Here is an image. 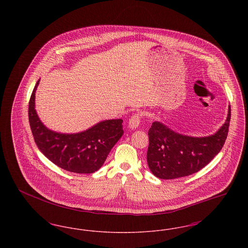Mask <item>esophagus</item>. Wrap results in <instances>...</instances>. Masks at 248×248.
Returning a JSON list of instances; mask_svg holds the SVG:
<instances>
[{
  "label": "esophagus",
  "mask_w": 248,
  "mask_h": 248,
  "mask_svg": "<svg viewBox=\"0 0 248 248\" xmlns=\"http://www.w3.org/2000/svg\"><path fill=\"white\" fill-rule=\"evenodd\" d=\"M140 113H136L134 114L131 118L129 119V122H128V125H129L131 129H136L139 127L140 124Z\"/></svg>",
  "instance_id": "obj_1"
}]
</instances>
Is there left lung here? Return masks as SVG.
I'll return each instance as SVG.
<instances>
[{
    "mask_svg": "<svg viewBox=\"0 0 248 248\" xmlns=\"http://www.w3.org/2000/svg\"><path fill=\"white\" fill-rule=\"evenodd\" d=\"M231 106L223 125L208 137H189L154 122L149 129L148 165L155 177L173 179L198 172L218 154L228 136Z\"/></svg>",
    "mask_w": 248,
    "mask_h": 248,
    "instance_id": "1",
    "label": "left lung"
}]
</instances>
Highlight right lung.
<instances>
[{"mask_svg": "<svg viewBox=\"0 0 248 248\" xmlns=\"http://www.w3.org/2000/svg\"><path fill=\"white\" fill-rule=\"evenodd\" d=\"M39 82L36 83L29 103L30 125L38 149L64 170L78 174L97 171L124 134L123 120L102 121L76 134H61L48 129L36 112L35 92Z\"/></svg>", "mask_w": 248, "mask_h": 248, "instance_id": "1", "label": "right lung"}]
</instances>
